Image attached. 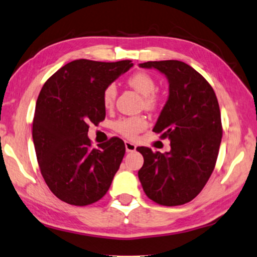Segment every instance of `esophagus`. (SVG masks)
Instances as JSON below:
<instances>
[{
	"mask_svg": "<svg viewBox=\"0 0 257 257\" xmlns=\"http://www.w3.org/2000/svg\"><path fill=\"white\" fill-rule=\"evenodd\" d=\"M124 146H125V151H127V153H133V151L136 150L135 144L133 142H129V141H125Z\"/></svg>",
	"mask_w": 257,
	"mask_h": 257,
	"instance_id": "obj_1",
	"label": "esophagus"
}]
</instances>
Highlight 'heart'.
Segmentation results:
<instances>
[{
  "mask_svg": "<svg viewBox=\"0 0 257 257\" xmlns=\"http://www.w3.org/2000/svg\"><path fill=\"white\" fill-rule=\"evenodd\" d=\"M128 84L130 87H133L135 91L142 94L144 96V104L147 108H154L156 104V96L154 93L157 89V84L155 79L150 74L146 72H136L133 75H130L128 79ZM117 94V88L115 84L108 85L103 92V103L104 106L109 107L113 104L115 97ZM147 125V121L142 116H134V117H124L118 120L115 123V129L122 135L127 137H134L137 133L143 130Z\"/></svg>",
  "mask_w": 257,
  "mask_h": 257,
  "instance_id": "obj_1",
  "label": "heart"
}]
</instances>
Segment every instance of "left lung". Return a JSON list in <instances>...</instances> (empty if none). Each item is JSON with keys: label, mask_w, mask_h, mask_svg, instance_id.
I'll list each match as a JSON object with an SVG mask.
<instances>
[{"label": "left lung", "mask_w": 257, "mask_h": 257, "mask_svg": "<svg viewBox=\"0 0 257 257\" xmlns=\"http://www.w3.org/2000/svg\"><path fill=\"white\" fill-rule=\"evenodd\" d=\"M155 68L169 82V96L154 132L168 137L171 149L153 153L139 147L144 158L139 179L148 198L160 205L177 206L196 198L211 177L221 143V115L211 85L183 61L139 64Z\"/></svg>", "instance_id": "obj_1"}]
</instances>
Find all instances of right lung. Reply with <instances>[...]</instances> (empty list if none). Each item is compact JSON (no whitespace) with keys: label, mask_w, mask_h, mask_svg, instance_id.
Segmentation results:
<instances>
[{"label":"right lung","mask_w":257,"mask_h":257,"mask_svg":"<svg viewBox=\"0 0 257 257\" xmlns=\"http://www.w3.org/2000/svg\"><path fill=\"white\" fill-rule=\"evenodd\" d=\"M133 65L130 60L78 59L58 70L43 86L32 139L43 178L60 200L86 206L100 200L110 187L123 160L124 142L113 137L93 149L88 124L103 120L104 89Z\"/></svg>","instance_id":"obj_1"}]
</instances>
